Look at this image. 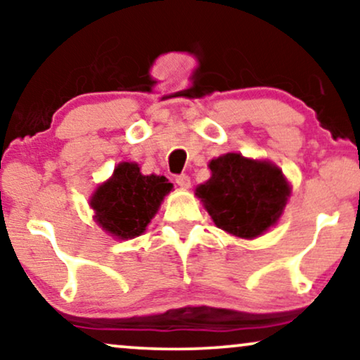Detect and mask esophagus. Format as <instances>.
<instances>
[{"label":"esophagus","mask_w":360,"mask_h":360,"mask_svg":"<svg viewBox=\"0 0 360 360\" xmlns=\"http://www.w3.org/2000/svg\"><path fill=\"white\" fill-rule=\"evenodd\" d=\"M175 181H176V185L181 186V188H190V185H191L190 176L185 175V174L176 175V176H175Z\"/></svg>","instance_id":"esophagus-1"}]
</instances>
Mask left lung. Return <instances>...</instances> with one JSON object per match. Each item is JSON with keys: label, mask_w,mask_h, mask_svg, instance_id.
Instances as JSON below:
<instances>
[{"label": "left lung", "mask_w": 360, "mask_h": 360, "mask_svg": "<svg viewBox=\"0 0 360 360\" xmlns=\"http://www.w3.org/2000/svg\"><path fill=\"white\" fill-rule=\"evenodd\" d=\"M211 179L196 188L216 226L238 238H257L277 223L290 196L282 172L269 162L226 154L210 162Z\"/></svg>", "instance_id": "obj_1"}]
</instances>
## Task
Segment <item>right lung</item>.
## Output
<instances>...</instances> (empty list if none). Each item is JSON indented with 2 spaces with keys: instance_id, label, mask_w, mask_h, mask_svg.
<instances>
[{
  "instance_id": "1",
  "label": "right lung",
  "mask_w": 360,
  "mask_h": 360,
  "mask_svg": "<svg viewBox=\"0 0 360 360\" xmlns=\"http://www.w3.org/2000/svg\"><path fill=\"white\" fill-rule=\"evenodd\" d=\"M172 186L165 176L142 175L137 164L122 162L93 195L91 208L103 229L120 239H131L144 233Z\"/></svg>"
}]
</instances>
